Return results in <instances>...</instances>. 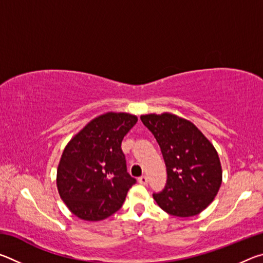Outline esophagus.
<instances>
[{
    "label": "esophagus",
    "instance_id": "obj_1",
    "mask_svg": "<svg viewBox=\"0 0 263 263\" xmlns=\"http://www.w3.org/2000/svg\"><path fill=\"white\" fill-rule=\"evenodd\" d=\"M138 182H139L140 184H144V185H146V184L148 183V179H147V176H145V175L140 176L139 179H138Z\"/></svg>",
    "mask_w": 263,
    "mask_h": 263
}]
</instances>
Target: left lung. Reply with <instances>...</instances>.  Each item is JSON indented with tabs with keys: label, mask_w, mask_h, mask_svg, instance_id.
<instances>
[{
	"label": "left lung",
	"mask_w": 263,
	"mask_h": 263,
	"mask_svg": "<svg viewBox=\"0 0 263 263\" xmlns=\"http://www.w3.org/2000/svg\"><path fill=\"white\" fill-rule=\"evenodd\" d=\"M161 148L167 183L153 198L176 217L201 213L215 199L222 180L221 164L210 140L194 123L171 112L140 116Z\"/></svg>",
	"instance_id": "1"
}]
</instances>
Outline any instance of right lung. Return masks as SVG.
<instances>
[{"mask_svg": "<svg viewBox=\"0 0 263 263\" xmlns=\"http://www.w3.org/2000/svg\"><path fill=\"white\" fill-rule=\"evenodd\" d=\"M137 116L106 112L89 122L68 141L57 171L62 201L80 219L99 221L122 208L136 183L126 171L122 140Z\"/></svg>", "mask_w": 263, "mask_h": 263, "instance_id": "add662e5", "label": "right lung"}]
</instances>
